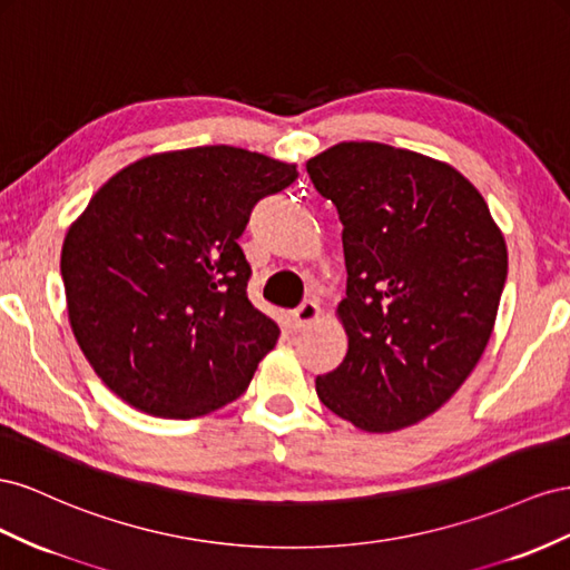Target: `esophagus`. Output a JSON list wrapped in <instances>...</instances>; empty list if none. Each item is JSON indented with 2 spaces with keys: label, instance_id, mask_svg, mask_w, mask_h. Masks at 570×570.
I'll return each mask as SVG.
<instances>
[{
  "label": "esophagus",
  "instance_id": "obj_1",
  "mask_svg": "<svg viewBox=\"0 0 570 570\" xmlns=\"http://www.w3.org/2000/svg\"><path fill=\"white\" fill-rule=\"evenodd\" d=\"M317 317H320V305L315 301H303L296 311L291 313V320H294L298 330L307 327V324H313Z\"/></svg>",
  "mask_w": 570,
  "mask_h": 570
}]
</instances>
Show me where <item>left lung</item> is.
I'll return each instance as SVG.
<instances>
[{"label":"left lung","mask_w":570,"mask_h":570,"mask_svg":"<svg viewBox=\"0 0 570 570\" xmlns=\"http://www.w3.org/2000/svg\"><path fill=\"white\" fill-rule=\"evenodd\" d=\"M344 224L348 353L315 382L365 432L420 422L456 394L492 336L507 243L456 169L384 142H338L305 165Z\"/></svg>","instance_id":"8db88e82"}]
</instances>
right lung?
Returning <instances> with one entry per match:
<instances>
[{"label": "right lung", "instance_id": "add662e5", "mask_svg": "<svg viewBox=\"0 0 570 570\" xmlns=\"http://www.w3.org/2000/svg\"><path fill=\"white\" fill-rule=\"evenodd\" d=\"M294 165L232 145L145 157L92 195L61 250L80 351L114 394L159 417L238 399L279 324L248 301L238 236Z\"/></svg>", "mask_w": 570, "mask_h": 570}]
</instances>
